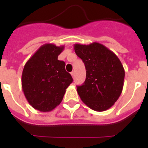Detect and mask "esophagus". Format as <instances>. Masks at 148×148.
<instances>
[{"instance_id": "34e87169", "label": "esophagus", "mask_w": 148, "mask_h": 148, "mask_svg": "<svg viewBox=\"0 0 148 148\" xmlns=\"http://www.w3.org/2000/svg\"><path fill=\"white\" fill-rule=\"evenodd\" d=\"M71 75H72V76H73V78H75V73L74 71H73L71 73Z\"/></svg>"}]
</instances>
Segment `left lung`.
Here are the masks:
<instances>
[{"mask_svg": "<svg viewBox=\"0 0 148 148\" xmlns=\"http://www.w3.org/2000/svg\"><path fill=\"white\" fill-rule=\"evenodd\" d=\"M75 53L86 68V80L77 87V92L84 104L95 111L110 108L122 92L125 70L113 52L103 44H75Z\"/></svg>", "mask_w": 148, "mask_h": 148, "instance_id": "8db88e82", "label": "left lung"}]
</instances>
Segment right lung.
<instances>
[{"instance_id":"obj_1","label":"right lung","mask_w":148,"mask_h":148,"mask_svg":"<svg viewBox=\"0 0 148 148\" xmlns=\"http://www.w3.org/2000/svg\"><path fill=\"white\" fill-rule=\"evenodd\" d=\"M64 47L53 44L41 46L27 61L22 73V90L29 104L40 112H49L59 105L66 89L73 82L58 60Z\"/></svg>"}]
</instances>
